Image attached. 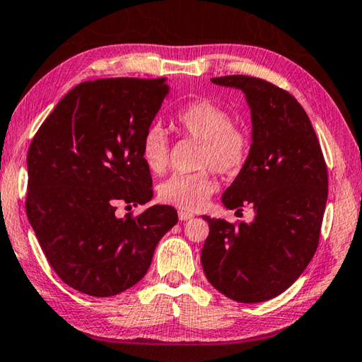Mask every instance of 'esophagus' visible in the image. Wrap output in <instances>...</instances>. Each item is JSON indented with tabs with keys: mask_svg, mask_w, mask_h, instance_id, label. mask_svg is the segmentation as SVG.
Segmentation results:
<instances>
[{
	"mask_svg": "<svg viewBox=\"0 0 362 362\" xmlns=\"http://www.w3.org/2000/svg\"><path fill=\"white\" fill-rule=\"evenodd\" d=\"M178 217H180V221H190L194 217V214L192 213H187V211H180Z\"/></svg>",
	"mask_w": 362,
	"mask_h": 362,
	"instance_id": "esophagus-1",
	"label": "esophagus"
}]
</instances>
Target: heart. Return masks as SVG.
<instances>
[{
	"mask_svg": "<svg viewBox=\"0 0 362 362\" xmlns=\"http://www.w3.org/2000/svg\"><path fill=\"white\" fill-rule=\"evenodd\" d=\"M175 126L187 137L199 140V167H211L222 176H236L250 156V135L233 122L227 108L211 99H195L175 113ZM140 158L154 175L168 167V140L159 126L148 127L140 141ZM216 180L209 168L195 173H175L158 186L162 203L195 211L213 195Z\"/></svg>",
	"mask_w": 362,
	"mask_h": 362,
	"instance_id": "1",
	"label": "heart"
}]
</instances>
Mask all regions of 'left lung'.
Listing matches in <instances>:
<instances>
[{"mask_svg":"<svg viewBox=\"0 0 362 362\" xmlns=\"http://www.w3.org/2000/svg\"><path fill=\"white\" fill-rule=\"evenodd\" d=\"M241 90L250 107V156L222 195L225 208L252 204L250 223L211 219L202 249L209 284L238 303L281 295L318 247L328 200V168L310 119L288 91L247 75L211 78Z\"/></svg>","mask_w":362,"mask_h":362,"instance_id":"1","label":"left lung"}]
</instances>
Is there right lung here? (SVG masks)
I'll return each mask as SVG.
<instances>
[{
  "mask_svg": "<svg viewBox=\"0 0 362 362\" xmlns=\"http://www.w3.org/2000/svg\"><path fill=\"white\" fill-rule=\"evenodd\" d=\"M167 94L165 78L83 81L31 141L26 216L53 271L85 295L115 296L141 281L178 222L167 204L115 216L117 203L153 199L140 141Z\"/></svg>",
  "mask_w": 362,
  "mask_h": 362,
  "instance_id": "1",
  "label": "right lung"
}]
</instances>
